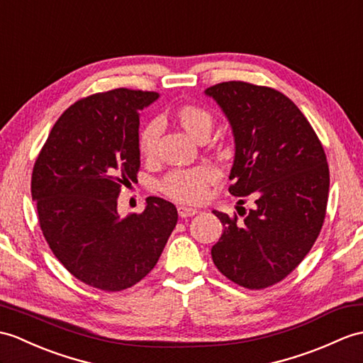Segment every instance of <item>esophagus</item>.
Here are the masks:
<instances>
[{"label":"esophagus","mask_w":363,"mask_h":363,"mask_svg":"<svg viewBox=\"0 0 363 363\" xmlns=\"http://www.w3.org/2000/svg\"><path fill=\"white\" fill-rule=\"evenodd\" d=\"M178 213L181 218H190V216H195L198 213L196 208H191V207H184V206H179L178 207Z\"/></svg>","instance_id":"esophagus-1"}]
</instances>
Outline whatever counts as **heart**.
I'll use <instances>...</instances> for the list:
<instances>
[{
    "mask_svg": "<svg viewBox=\"0 0 363 363\" xmlns=\"http://www.w3.org/2000/svg\"><path fill=\"white\" fill-rule=\"evenodd\" d=\"M174 121L190 138L196 140L207 139L213 128V114L198 105L179 106L174 113ZM159 134H161V123L157 121H150L142 126L138 136V148L142 157H155ZM216 178L218 173L212 165H198L195 168L172 172L162 181L161 187L168 198L185 204H198L206 198L207 187Z\"/></svg>",
    "mask_w": 363,
    "mask_h": 363,
    "instance_id": "b5f03b06",
    "label": "heart"
}]
</instances>
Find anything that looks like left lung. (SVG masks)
Returning a JSON list of instances; mask_svg holds the SVG:
<instances>
[{
  "label": "left lung",
  "mask_w": 363,
  "mask_h": 363,
  "mask_svg": "<svg viewBox=\"0 0 363 363\" xmlns=\"http://www.w3.org/2000/svg\"><path fill=\"white\" fill-rule=\"evenodd\" d=\"M232 126L233 196L255 207L238 216L213 210L224 232L212 247L213 263L229 280L264 289L296 269L325 221L330 168L315 131L297 105L280 91L246 82L206 89Z\"/></svg>",
  "instance_id": "1"
}]
</instances>
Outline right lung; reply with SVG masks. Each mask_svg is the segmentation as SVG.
<instances>
[{
	"label": "right lung",
	"mask_w": 363,
	"mask_h": 363,
	"mask_svg": "<svg viewBox=\"0 0 363 363\" xmlns=\"http://www.w3.org/2000/svg\"><path fill=\"white\" fill-rule=\"evenodd\" d=\"M157 92L117 88L71 105L58 117L33 165L30 191L41 232L77 280L116 292L157 263L178 210L147 198L142 213L121 218L122 185L136 181L139 114Z\"/></svg>",
	"instance_id": "right-lung-1"
}]
</instances>
